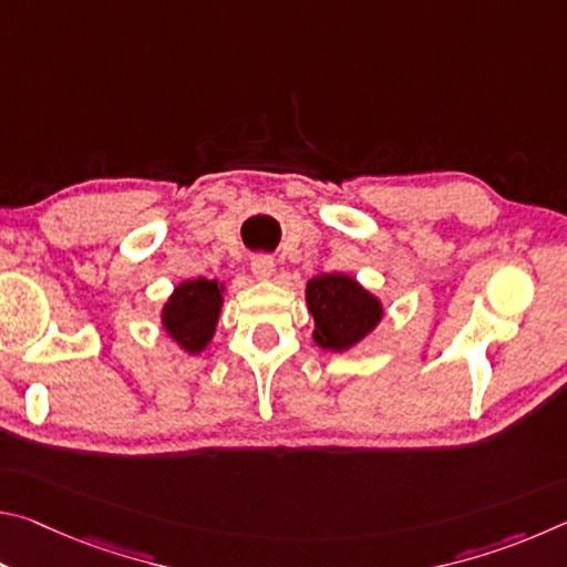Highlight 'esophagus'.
I'll return each mask as SVG.
<instances>
[{"label": "esophagus", "instance_id": "esophagus-1", "mask_svg": "<svg viewBox=\"0 0 567 567\" xmlns=\"http://www.w3.org/2000/svg\"><path fill=\"white\" fill-rule=\"evenodd\" d=\"M249 267H252L255 277H260V280H270L272 272H275V260L270 255H255L252 262H249Z\"/></svg>", "mask_w": 567, "mask_h": 567}]
</instances>
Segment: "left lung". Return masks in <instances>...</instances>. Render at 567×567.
<instances>
[{
  "label": "left lung",
  "mask_w": 567,
  "mask_h": 567,
  "mask_svg": "<svg viewBox=\"0 0 567 567\" xmlns=\"http://www.w3.org/2000/svg\"><path fill=\"white\" fill-rule=\"evenodd\" d=\"M307 307L315 318V342L324 350H348L382 318V307L348 275H320L307 282Z\"/></svg>",
  "instance_id": "left-lung-1"
}]
</instances>
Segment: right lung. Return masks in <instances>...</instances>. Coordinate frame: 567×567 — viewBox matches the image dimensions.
<instances>
[{
	"instance_id": "right-lung-1",
	"label": "right lung",
	"mask_w": 567,
	"mask_h": 567,
	"mask_svg": "<svg viewBox=\"0 0 567 567\" xmlns=\"http://www.w3.org/2000/svg\"><path fill=\"white\" fill-rule=\"evenodd\" d=\"M219 307H223V285L199 277L177 287L165 305L162 322L187 352H199L213 340Z\"/></svg>"
}]
</instances>
